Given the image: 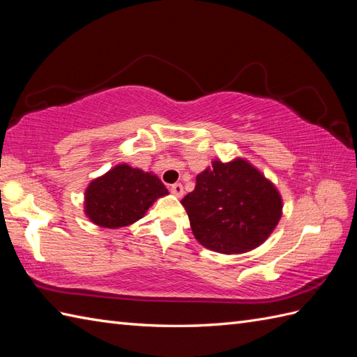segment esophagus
<instances>
[{
  "instance_id": "1",
  "label": "esophagus",
  "mask_w": 357,
  "mask_h": 357,
  "mask_svg": "<svg viewBox=\"0 0 357 357\" xmlns=\"http://www.w3.org/2000/svg\"><path fill=\"white\" fill-rule=\"evenodd\" d=\"M171 192H172L174 195H176V197H178V199H180V197H183V194H185L183 185H181V183H176V185H172V186H171Z\"/></svg>"
}]
</instances>
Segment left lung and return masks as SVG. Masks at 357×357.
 I'll list each match as a JSON object with an SVG mask.
<instances>
[{
	"mask_svg": "<svg viewBox=\"0 0 357 357\" xmlns=\"http://www.w3.org/2000/svg\"><path fill=\"white\" fill-rule=\"evenodd\" d=\"M181 204L195 240L206 249L240 255L263 244L278 226L282 197L263 172L243 157L213 158L197 176Z\"/></svg>",
	"mask_w": 357,
	"mask_h": 357,
	"instance_id": "8db88e82",
	"label": "left lung"
}]
</instances>
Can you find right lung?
I'll return each instance as SVG.
<instances>
[{
	"label": "right lung",
	"mask_w": 357,
	"mask_h": 357,
	"mask_svg": "<svg viewBox=\"0 0 357 357\" xmlns=\"http://www.w3.org/2000/svg\"><path fill=\"white\" fill-rule=\"evenodd\" d=\"M168 194L154 172L119 163L86 186L84 213L99 227H125L144 218L154 202Z\"/></svg>",
	"instance_id": "right-lung-1"
}]
</instances>
